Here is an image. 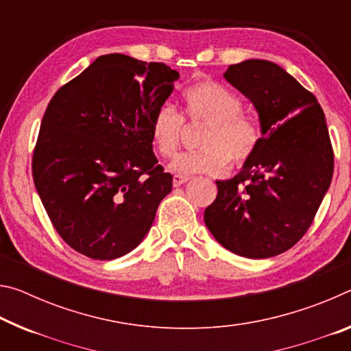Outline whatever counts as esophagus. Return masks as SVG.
Here are the masks:
<instances>
[{
  "mask_svg": "<svg viewBox=\"0 0 351 351\" xmlns=\"http://www.w3.org/2000/svg\"><path fill=\"white\" fill-rule=\"evenodd\" d=\"M189 181V176H184V175H175L173 176V186L175 187H180L181 184H184V182Z\"/></svg>",
  "mask_w": 351,
  "mask_h": 351,
  "instance_id": "1",
  "label": "esophagus"
}]
</instances>
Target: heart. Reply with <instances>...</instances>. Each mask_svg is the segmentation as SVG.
<instances>
[{"mask_svg":"<svg viewBox=\"0 0 351 351\" xmlns=\"http://www.w3.org/2000/svg\"><path fill=\"white\" fill-rule=\"evenodd\" d=\"M187 119L208 123L199 138L202 152L182 153L170 164L178 175H221L230 167L247 165L263 143V128L243 115L242 98L215 81H202L182 92ZM149 130L156 149L164 158H173L181 145L184 119L173 104L162 103L154 109Z\"/></svg>","mask_w":351,"mask_h":351,"instance_id":"1","label":"heart"}]
</instances>
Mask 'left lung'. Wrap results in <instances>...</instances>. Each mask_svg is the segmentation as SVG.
Here are the masks:
<instances>
[{"label": "left lung", "mask_w": 351, "mask_h": 351, "mask_svg": "<svg viewBox=\"0 0 351 351\" xmlns=\"http://www.w3.org/2000/svg\"><path fill=\"white\" fill-rule=\"evenodd\" d=\"M226 81L259 114L263 143L239 173L215 181L204 223L226 250L265 259L292 248L309 230L335 170L319 101L280 65L248 59L228 66Z\"/></svg>", "instance_id": "obj_1"}]
</instances>
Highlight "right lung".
I'll return each mask as SVG.
<instances>
[{
  "mask_svg": "<svg viewBox=\"0 0 351 351\" xmlns=\"http://www.w3.org/2000/svg\"><path fill=\"white\" fill-rule=\"evenodd\" d=\"M180 77L162 62L106 54L59 88L42 119L32 178L54 230L92 259L134 250L171 192L149 120Z\"/></svg>",
  "mask_w": 351,
  "mask_h": 351,
  "instance_id": "add662e5",
  "label": "right lung"
}]
</instances>
